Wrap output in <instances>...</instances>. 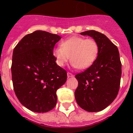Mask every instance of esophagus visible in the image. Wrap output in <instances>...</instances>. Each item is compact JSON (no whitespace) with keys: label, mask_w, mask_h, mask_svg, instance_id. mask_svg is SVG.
Instances as JSON below:
<instances>
[{"label":"esophagus","mask_w":133,"mask_h":133,"mask_svg":"<svg viewBox=\"0 0 133 133\" xmlns=\"http://www.w3.org/2000/svg\"><path fill=\"white\" fill-rule=\"evenodd\" d=\"M67 77H74V75H72V73H70V72H67Z\"/></svg>","instance_id":"34e87169"}]
</instances>
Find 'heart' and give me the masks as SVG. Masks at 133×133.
Wrapping results in <instances>:
<instances>
[{"mask_svg": "<svg viewBox=\"0 0 133 133\" xmlns=\"http://www.w3.org/2000/svg\"><path fill=\"white\" fill-rule=\"evenodd\" d=\"M98 45L92 38L72 36L63 41L61 46L54 48L52 54L56 64L63 67L70 60L72 67L85 69L92 65L97 57Z\"/></svg>", "mask_w": 133, "mask_h": 133, "instance_id": "obj_1", "label": "heart"}]
</instances>
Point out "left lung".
I'll use <instances>...</instances> for the list:
<instances>
[{
  "label": "left lung",
  "instance_id": "obj_1",
  "mask_svg": "<svg viewBox=\"0 0 133 133\" xmlns=\"http://www.w3.org/2000/svg\"><path fill=\"white\" fill-rule=\"evenodd\" d=\"M92 37L98 45L97 59L75 77L78 82L75 92L77 104L88 112H98L107 107L118 95L121 63L118 48L103 34L95 30L81 32Z\"/></svg>",
  "mask_w": 133,
  "mask_h": 133
}]
</instances>
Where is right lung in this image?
Instances as JSON below:
<instances>
[{
  "mask_svg": "<svg viewBox=\"0 0 133 133\" xmlns=\"http://www.w3.org/2000/svg\"><path fill=\"white\" fill-rule=\"evenodd\" d=\"M61 38L57 35L36 30L24 36L14 49V90L21 104L31 111L52 110L57 102L56 90L66 81V71L57 65L52 54Z\"/></svg>",
  "mask_w": 133,
  "mask_h": 133,
  "instance_id": "add662e5",
  "label": "right lung"
}]
</instances>
